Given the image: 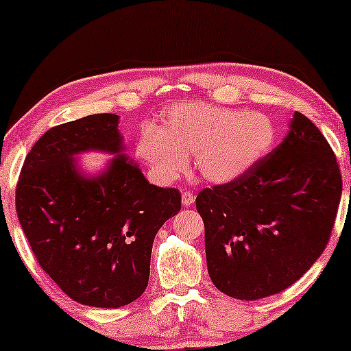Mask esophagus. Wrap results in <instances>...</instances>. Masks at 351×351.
I'll list each match as a JSON object with an SVG mask.
<instances>
[{"label": "esophagus", "instance_id": "esophagus-1", "mask_svg": "<svg viewBox=\"0 0 351 351\" xmlns=\"http://www.w3.org/2000/svg\"><path fill=\"white\" fill-rule=\"evenodd\" d=\"M194 202H195V195L192 194L191 191H184V192H182V205L191 206L192 204H194Z\"/></svg>", "mask_w": 351, "mask_h": 351}]
</instances>
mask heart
<instances>
[{
	"label": "heart",
	"instance_id": "heart-1",
	"mask_svg": "<svg viewBox=\"0 0 351 351\" xmlns=\"http://www.w3.org/2000/svg\"><path fill=\"white\" fill-rule=\"evenodd\" d=\"M274 141L275 125L263 112L192 101L171 106L159 130L145 128L136 156L162 182L186 170L189 154L206 180L229 182L258 164Z\"/></svg>",
	"mask_w": 351,
	"mask_h": 351
}]
</instances>
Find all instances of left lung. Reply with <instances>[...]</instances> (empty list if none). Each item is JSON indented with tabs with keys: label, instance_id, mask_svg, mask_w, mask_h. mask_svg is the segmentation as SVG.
Here are the masks:
<instances>
[{
	"label": "left lung",
	"instance_id": "obj_1",
	"mask_svg": "<svg viewBox=\"0 0 351 351\" xmlns=\"http://www.w3.org/2000/svg\"><path fill=\"white\" fill-rule=\"evenodd\" d=\"M340 195L342 176L329 143L295 111L274 151L246 173L197 195L216 288L240 300L289 288L328 245Z\"/></svg>",
	"mask_w": 351,
	"mask_h": 351
}]
</instances>
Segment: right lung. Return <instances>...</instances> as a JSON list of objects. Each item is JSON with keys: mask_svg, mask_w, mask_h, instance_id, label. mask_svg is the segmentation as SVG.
Returning a JSON list of instances; mask_svg holds the SVG:
<instances>
[{"mask_svg": "<svg viewBox=\"0 0 351 351\" xmlns=\"http://www.w3.org/2000/svg\"><path fill=\"white\" fill-rule=\"evenodd\" d=\"M117 114L49 128L23 162L19 221L34 258L79 304L119 308L145 293L154 237L181 210L175 187L149 184L128 160ZM117 154L97 177L77 170L79 152Z\"/></svg>", "mask_w": 351, "mask_h": 351, "instance_id": "obj_1", "label": "right lung"}]
</instances>
